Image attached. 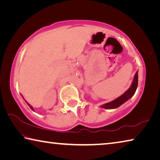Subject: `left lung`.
Here are the masks:
<instances>
[{
  "label": "left lung",
  "instance_id": "obj_1",
  "mask_svg": "<svg viewBox=\"0 0 160 160\" xmlns=\"http://www.w3.org/2000/svg\"><path fill=\"white\" fill-rule=\"evenodd\" d=\"M138 71L135 72V76L132 80V82L131 84V87L126 92H125L122 95H121L117 99L113 100V101L110 102L107 104H104L101 106L102 108L107 109H116L118 107H120L121 104L125 103L126 101H128L129 99L134 95V94L136 91V89L138 88Z\"/></svg>",
  "mask_w": 160,
  "mask_h": 160
}]
</instances>
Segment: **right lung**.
Returning <instances> with one entry per match:
<instances>
[{"instance_id":"1","label":"right lung","mask_w":160,"mask_h":160,"mask_svg":"<svg viewBox=\"0 0 160 160\" xmlns=\"http://www.w3.org/2000/svg\"><path fill=\"white\" fill-rule=\"evenodd\" d=\"M25 102H26V101H25ZM27 104H28L29 105V107H30V109H32V111H34V108H33V107H32L31 106V105L29 104V103H28V102H27Z\"/></svg>"}]
</instances>
